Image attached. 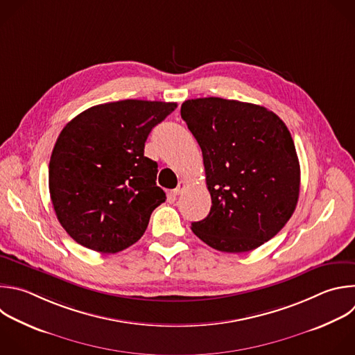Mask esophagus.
Instances as JSON below:
<instances>
[{
  "instance_id": "34e87169",
  "label": "esophagus",
  "mask_w": 355,
  "mask_h": 355,
  "mask_svg": "<svg viewBox=\"0 0 355 355\" xmlns=\"http://www.w3.org/2000/svg\"><path fill=\"white\" fill-rule=\"evenodd\" d=\"M185 187H187V182H185V181H180V182H178V185H177V188L174 189V195H180V193H182V191L185 189Z\"/></svg>"
}]
</instances>
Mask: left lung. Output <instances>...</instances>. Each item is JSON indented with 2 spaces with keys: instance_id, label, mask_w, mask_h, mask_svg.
<instances>
[{
  "instance_id": "obj_1",
  "label": "left lung",
  "mask_w": 355,
  "mask_h": 355,
  "mask_svg": "<svg viewBox=\"0 0 355 355\" xmlns=\"http://www.w3.org/2000/svg\"><path fill=\"white\" fill-rule=\"evenodd\" d=\"M181 116L202 149L211 196L193 234L230 254L273 239L300 195V162L286 124L262 105L220 97L187 100Z\"/></svg>"
}]
</instances>
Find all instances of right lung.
<instances>
[{
  "label": "right lung",
  "instance_id": "add662e5",
  "mask_svg": "<svg viewBox=\"0 0 355 355\" xmlns=\"http://www.w3.org/2000/svg\"><path fill=\"white\" fill-rule=\"evenodd\" d=\"M175 108L166 101L104 103L64 127L51 153L49 188L58 221L78 244L115 254L142 237L152 211L166 200L145 142Z\"/></svg>",
  "mask_w": 355,
  "mask_h": 355
}]
</instances>
